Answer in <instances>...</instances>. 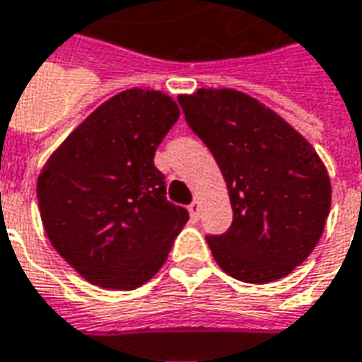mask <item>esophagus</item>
Listing matches in <instances>:
<instances>
[{
  "instance_id": "obj_1",
  "label": "esophagus",
  "mask_w": 362,
  "mask_h": 362,
  "mask_svg": "<svg viewBox=\"0 0 362 362\" xmlns=\"http://www.w3.org/2000/svg\"><path fill=\"white\" fill-rule=\"evenodd\" d=\"M199 210H201V204H199V201H194L189 204V214H191V220H199Z\"/></svg>"
}]
</instances>
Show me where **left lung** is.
Returning <instances> with one entry per match:
<instances>
[{"mask_svg":"<svg viewBox=\"0 0 362 362\" xmlns=\"http://www.w3.org/2000/svg\"><path fill=\"white\" fill-rule=\"evenodd\" d=\"M179 103L214 156L234 210L226 234L206 235L212 257L243 283L292 273L316 247L329 214L324 161L283 117L242 91L199 89Z\"/></svg>","mask_w":362,"mask_h":362,"instance_id":"left-lung-1","label":"left lung"}]
</instances>
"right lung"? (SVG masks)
<instances>
[{"instance_id": "add662e5", "label": "right lung", "mask_w": 362, "mask_h": 362, "mask_svg": "<svg viewBox=\"0 0 362 362\" xmlns=\"http://www.w3.org/2000/svg\"><path fill=\"white\" fill-rule=\"evenodd\" d=\"M179 107L127 89L97 107L48 158L37 199L48 240L89 283L134 291L165 263L189 212L165 199L153 156Z\"/></svg>"}]
</instances>
